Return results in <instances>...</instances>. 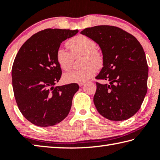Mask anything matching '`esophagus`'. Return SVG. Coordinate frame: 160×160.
<instances>
[{
  "label": "esophagus",
  "mask_w": 160,
  "mask_h": 160,
  "mask_svg": "<svg viewBox=\"0 0 160 160\" xmlns=\"http://www.w3.org/2000/svg\"><path fill=\"white\" fill-rule=\"evenodd\" d=\"M84 84H85V82H80V83L78 84V85H79L80 87H82V86H83Z\"/></svg>",
  "instance_id": "obj_1"
}]
</instances>
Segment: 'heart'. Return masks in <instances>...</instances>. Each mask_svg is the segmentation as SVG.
Returning <instances> with one entry per match:
<instances>
[{"instance_id":"b5f03b06","label":"heart","mask_w":160,"mask_h":160,"mask_svg":"<svg viewBox=\"0 0 160 160\" xmlns=\"http://www.w3.org/2000/svg\"><path fill=\"white\" fill-rule=\"evenodd\" d=\"M70 52L64 48H58L56 52V60L62 70H68L72 66L74 58L83 56L82 66L80 70H72L65 73L63 80L66 82H85L96 73L97 68L102 66L104 57L99 51L96 49V43L85 35H78L66 43Z\"/></svg>"}]
</instances>
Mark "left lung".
Instances as JSON below:
<instances>
[{
  "mask_svg": "<svg viewBox=\"0 0 160 160\" xmlns=\"http://www.w3.org/2000/svg\"><path fill=\"white\" fill-rule=\"evenodd\" d=\"M101 48L104 61L96 82L94 103L111 121L126 120L140 109L148 90V66L142 47L132 34L114 26L99 25L80 32Z\"/></svg>",
  "mask_w": 160,
  "mask_h": 160,
  "instance_id": "left-lung-1",
  "label": "left lung"
}]
</instances>
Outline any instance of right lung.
Returning a JSON list of instances; mask_svg holds the SVG:
<instances>
[{"instance_id":"obj_1","label":"right lung","mask_w":160,"mask_h":160,"mask_svg":"<svg viewBox=\"0 0 160 160\" xmlns=\"http://www.w3.org/2000/svg\"><path fill=\"white\" fill-rule=\"evenodd\" d=\"M78 32L46 29L32 35L17 53L12 68L15 98L22 114L34 125L54 126L70 112L79 85L54 87L62 74L56 52L62 42Z\"/></svg>"}]
</instances>
